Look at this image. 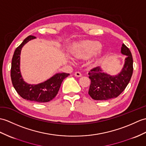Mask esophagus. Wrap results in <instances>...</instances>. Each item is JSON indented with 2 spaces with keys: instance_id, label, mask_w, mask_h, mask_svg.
I'll return each mask as SVG.
<instances>
[{
  "instance_id": "1",
  "label": "esophagus",
  "mask_w": 146,
  "mask_h": 146,
  "mask_svg": "<svg viewBox=\"0 0 146 146\" xmlns=\"http://www.w3.org/2000/svg\"><path fill=\"white\" fill-rule=\"evenodd\" d=\"M74 76L76 77H81L82 75H81V73L80 72H75V73H74Z\"/></svg>"
}]
</instances>
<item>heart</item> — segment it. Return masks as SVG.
I'll return each instance as SVG.
<instances>
[{
	"mask_svg": "<svg viewBox=\"0 0 146 146\" xmlns=\"http://www.w3.org/2000/svg\"><path fill=\"white\" fill-rule=\"evenodd\" d=\"M101 48V45L95 41H84L81 42L78 48L73 51V55L78 58L88 59L96 54ZM100 61V58L94 61L98 63Z\"/></svg>",
	"mask_w": 146,
	"mask_h": 146,
	"instance_id": "1",
	"label": "heart"
}]
</instances>
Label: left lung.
Instances as JSON below:
<instances>
[{"mask_svg": "<svg viewBox=\"0 0 146 146\" xmlns=\"http://www.w3.org/2000/svg\"><path fill=\"white\" fill-rule=\"evenodd\" d=\"M121 53L127 56L123 68L117 75L104 73L100 67L94 68L89 72L91 84L88 94L93 100L106 101L117 98L129 83L133 72V60L131 51L124 43Z\"/></svg>", "mask_w": 146, "mask_h": 146, "instance_id": "left-lung-1", "label": "left lung"}]
</instances>
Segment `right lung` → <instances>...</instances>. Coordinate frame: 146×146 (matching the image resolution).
Returning a JSON list of instances; mask_svg holds the SVG:
<instances>
[{
  "instance_id": "add662e5",
  "label": "right lung",
  "mask_w": 146,
  "mask_h": 146,
  "mask_svg": "<svg viewBox=\"0 0 146 146\" xmlns=\"http://www.w3.org/2000/svg\"><path fill=\"white\" fill-rule=\"evenodd\" d=\"M36 38L29 35L17 48L12 60L11 76L13 87L22 98L38 103H46L52 100L58 92L63 80L69 73H56L50 79L38 84H29L23 81L20 71V58L22 48L30 40Z\"/></svg>"
}]
</instances>
